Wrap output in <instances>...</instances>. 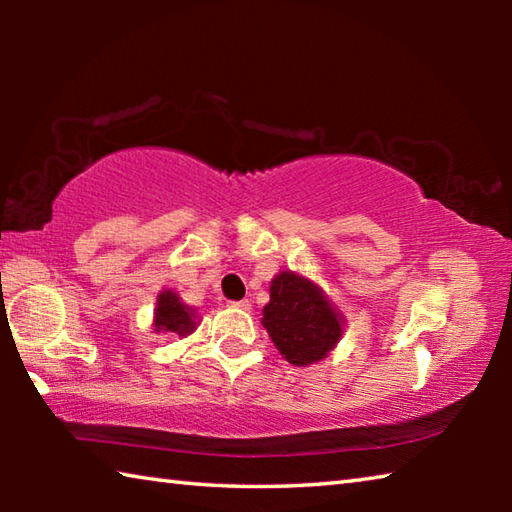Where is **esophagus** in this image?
Here are the masks:
<instances>
[{
  "mask_svg": "<svg viewBox=\"0 0 512 512\" xmlns=\"http://www.w3.org/2000/svg\"><path fill=\"white\" fill-rule=\"evenodd\" d=\"M228 307H232V309H250V302H248V300H239V302H228Z\"/></svg>",
  "mask_w": 512,
  "mask_h": 512,
  "instance_id": "obj_1",
  "label": "esophagus"
}]
</instances>
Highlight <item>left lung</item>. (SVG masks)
<instances>
[{
    "instance_id": "left-lung-1",
    "label": "left lung",
    "mask_w": 512,
    "mask_h": 512,
    "mask_svg": "<svg viewBox=\"0 0 512 512\" xmlns=\"http://www.w3.org/2000/svg\"><path fill=\"white\" fill-rule=\"evenodd\" d=\"M262 325L293 366H311L325 359L343 334V316L323 289L293 271L273 277Z\"/></svg>"
}]
</instances>
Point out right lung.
<instances>
[{
    "mask_svg": "<svg viewBox=\"0 0 512 512\" xmlns=\"http://www.w3.org/2000/svg\"><path fill=\"white\" fill-rule=\"evenodd\" d=\"M196 311L187 307L178 298L176 291L164 289L158 296V307H155L153 327L155 332H173L178 336H189L196 329Z\"/></svg>",
    "mask_w": 512,
    "mask_h": 512,
    "instance_id": "obj_1",
    "label": "right lung"
}]
</instances>
